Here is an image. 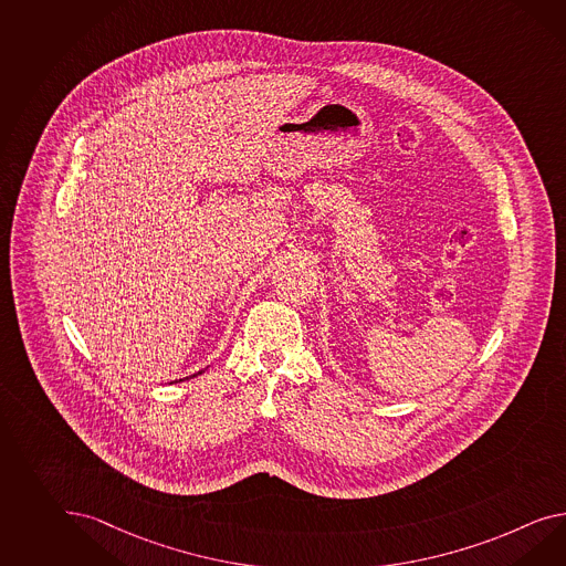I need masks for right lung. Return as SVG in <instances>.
<instances>
[{
  "instance_id": "add662e5",
  "label": "right lung",
  "mask_w": 566,
  "mask_h": 566,
  "mask_svg": "<svg viewBox=\"0 0 566 566\" xmlns=\"http://www.w3.org/2000/svg\"><path fill=\"white\" fill-rule=\"evenodd\" d=\"M205 369H207V367H205ZM205 369H201V371H197V374H192V376L182 377V379H175V381H170V384H176V381H185V379H190V377L201 376Z\"/></svg>"
}]
</instances>
